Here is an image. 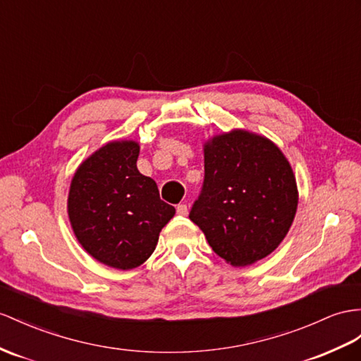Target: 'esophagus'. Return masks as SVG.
Wrapping results in <instances>:
<instances>
[{
	"mask_svg": "<svg viewBox=\"0 0 361 361\" xmlns=\"http://www.w3.org/2000/svg\"><path fill=\"white\" fill-rule=\"evenodd\" d=\"M188 212H189V209H188L186 204H178V206H177V214H178V215L186 216Z\"/></svg>",
	"mask_w": 361,
	"mask_h": 361,
	"instance_id": "1",
	"label": "esophagus"
}]
</instances>
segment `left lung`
Listing matches in <instances>:
<instances>
[{
    "label": "left lung",
    "mask_w": 361,
    "mask_h": 361,
    "mask_svg": "<svg viewBox=\"0 0 361 361\" xmlns=\"http://www.w3.org/2000/svg\"><path fill=\"white\" fill-rule=\"evenodd\" d=\"M298 202L291 164L270 138L232 129L204 143V183L189 218L227 264L252 265L273 253Z\"/></svg>",
    "instance_id": "8db88e82"
}]
</instances>
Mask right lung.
<instances>
[{
  "label": "right lung",
  "instance_id": "add662e5",
  "mask_svg": "<svg viewBox=\"0 0 361 361\" xmlns=\"http://www.w3.org/2000/svg\"><path fill=\"white\" fill-rule=\"evenodd\" d=\"M140 146L113 140L79 164L67 212L82 248L100 264L131 270L149 257L175 209L160 200L151 177L137 169Z\"/></svg>",
  "mask_w": 361,
  "mask_h": 361
}]
</instances>
